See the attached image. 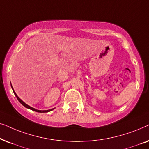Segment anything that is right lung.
Returning <instances> with one entry per match:
<instances>
[{
	"mask_svg": "<svg viewBox=\"0 0 149 149\" xmlns=\"http://www.w3.org/2000/svg\"><path fill=\"white\" fill-rule=\"evenodd\" d=\"M11 88H12V89H13V93H14V94L15 95V96H16V97H17V99L18 100V101H19V102L21 103L24 106V107H25L26 108H27V109H30V110H32V111H34L38 112V113H48V112H50V111H52V110H54V109H49V110H47V111H40V110H37V109H34V108H32V107H30L29 105L26 104L25 102H24L22 101V100L20 99L19 97L17 96V95L16 94V93L15 92V91H14V89H13V87H12V85H11Z\"/></svg>",
	"mask_w": 149,
	"mask_h": 149,
	"instance_id": "add662e5",
	"label": "right lung"
}]
</instances>
